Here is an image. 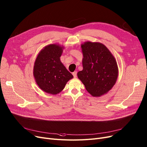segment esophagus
Here are the masks:
<instances>
[{
    "label": "esophagus",
    "mask_w": 147,
    "mask_h": 147,
    "mask_svg": "<svg viewBox=\"0 0 147 147\" xmlns=\"http://www.w3.org/2000/svg\"><path fill=\"white\" fill-rule=\"evenodd\" d=\"M72 75H73L74 78H76V77H77V72H74L72 73Z\"/></svg>",
    "instance_id": "obj_1"
}]
</instances>
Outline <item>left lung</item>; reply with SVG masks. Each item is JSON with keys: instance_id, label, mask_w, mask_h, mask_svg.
<instances>
[{"instance_id": "obj_1", "label": "left lung", "mask_w": 147, "mask_h": 147, "mask_svg": "<svg viewBox=\"0 0 147 147\" xmlns=\"http://www.w3.org/2000/svg\"><path fill=\"white\" fill-rule=\"evenodd\" d=\"M83 69L77 74L86 89L95 97L107 93L115 84L118 77L116 60L109 49L99 42L81 44Z\"/></svg>"}]
</instances>
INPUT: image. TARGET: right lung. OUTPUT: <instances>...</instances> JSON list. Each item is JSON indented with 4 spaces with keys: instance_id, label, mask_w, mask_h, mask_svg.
Here are the masks:
<instances>
[{
    "instance_id": "right-lung-1",
    "label": "right lung",
    "mask_w": 147,
    "mask_h": 147,
    "mask_svg": "<svg viewBox=\"0 0 147 147\" xmlns=\"http://www.w3.org/2000/svg\"><path fill=\"white\" fill-rule=\"evenodd\" d=\"M63 46L51 44L41 50L34 63L33 75L38 86L45 92L55 95L73 78L60 60Z\"/></svg>"
}]
</instances>
